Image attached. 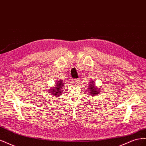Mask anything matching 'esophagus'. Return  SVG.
Segmentation results:
<instances>
[{
  "label": "esophagus",
  "mask_w": 146,
  "mask_h": 146,
  "mask_svg": "<svg viewBox=\"0 0 146 146\" xmlns=\"http://www.w3.org/2000/svg\"><path fill=\"white\" fill-rule=\"evenodd\" d=\"M77 82H78V80H77V79H74V80H72V83L74 84H76Z\"/></svg>",
  "instance_id": "1"
}]
</instances>
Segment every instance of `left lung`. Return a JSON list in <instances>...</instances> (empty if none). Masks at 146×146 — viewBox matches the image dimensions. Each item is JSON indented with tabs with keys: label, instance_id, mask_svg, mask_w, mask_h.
<instances>
[{
	"label": "left lung",
	"instance_id": "8db88e82",
	"mask_svg": "<svg viewBox=\"0 0 146 146\" xmlns=\"http://www.w3.org/2000/svg\"><path fill=\"white\" fill-rule=\"evenodd\" d=\"M88 90L89 91L90 94L92 96H98L100 92H101L100 88L96 86L94 81L91 80L89 83V85H88Z\"/></svg>",
	"mask_w": 146,
	"mask_h": 146
}]
</instances>
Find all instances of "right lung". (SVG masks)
Masks as SVG:
<instances>
[{"label": "right lung", "instance_id": "1", "mask_svg": "<svg viewBox=\"0 0 146 146\" xmlns=\"http://www.w3.org/2000/svg\"><path fill=\"white\" fill-rule=\"evenodd\" d=\"M64 82L63 80H57L55 82V86L48 91L50 92L51 94L53 95V96L59 97L63 92L62 90L64 86Z\"/></svg>", "mask_w": 146, "mask_h": 146}]
</instances>
